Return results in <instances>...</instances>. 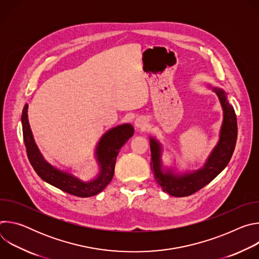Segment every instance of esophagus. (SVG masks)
Instances as JSON below:
<instances>
[{"label":"esophagus","mask_w":259,"mask_h":259,"mask_svg":"<svg viewBox=\"0 0 259 259\" xmlns=\"http://www.w3.org/2000/svg\"><path fill=\"white\" fill-rule=\"evenodd\" d=\"M134 125H135V127H136L137 129H144V128L147 126V122H146V120H145L144 118L139 117V118H137V119L135 120Z\"/></svg>","instance_id":"34e87169"}]
</instances>
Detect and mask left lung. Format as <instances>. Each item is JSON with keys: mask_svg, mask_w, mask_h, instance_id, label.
I'll return each mask as SVG.
<instances>
[{"mask_svg": "<svg viewBox=\"0 0 259 259\" xmlns=\"http://www.w3.org/2000/svg\"><path fill=\"white\" fill-rule=\"evenodd\" d=\"M216 93L224 112V120L219 132V140L207 158L204 166L193 172L178 173L174 168H166L162 162V144L150 137L151 167L155 180L163 191L173 197L190 196L212 181L229 164L237 141V117L228 100L227 93L220 88L210 87Z\"/></svg>", "mask_w": 259, "mask_h": 259, "instance_id": "8db88e82", "label": "left lung"}]
</instances>
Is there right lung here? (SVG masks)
<instances>
[{
    "instance_id": "obj_1",
    "label": "right lung",
    "mask_w": 259,
    "mask_h": 259,
    "mask_svg": "<svg viewBox=\"0 0 259 259\" xmlns=\"http://www.w3.org/2000/svg\"><path fill=\"white\" fill-rule=\"evenodd\" d=\"M27 107L28 105L25 104L21 116L23 140L28 160L36 174L51 186L72 196L88 198L102 192L113 179L116 160L121 147L134 134L133 126L128 123L119 125L109 129L101 136L95 150L99 172L95 178L84 181L69 172L54 167L44 159L34 142L29 127Z\"/></svg>"
}]
</instances>
